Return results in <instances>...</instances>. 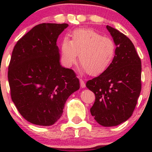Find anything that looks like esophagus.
<instances>
[{"label": "esophagus", "mask_w": 152, "mask_h": 152, "mask_svg": "<svg viewBox=\"0 0 152 152\" xmlns=\"http://www.w3.org/2000/svg\"><path fill=\"white\" fill-rule=\"evenodd\" d=\"M80 84H81V88H85V87H86V84H85V82L83 81V79H80Z\"/></svg>", "instance_id": "34e87169"}]
</instances>
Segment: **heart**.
I'll return each mask as SVG.
<instances>
[{"mask_svg":"<svg viewBox=\"0 0 152 152\" xmlns=\"http://www.w3.org/2000/svg\"><path fill=\"white\" fill-rule=\"evenodd\" d=\"M72 39L63 38L61 43V58L66 66L78 61L91 76H96L109 67L114 59L116 46L113 40L90 28L73 31Z\"/></svg>","mask_w":152,"mask_h":152,"instance_id":"obj_1","label":"heart"}]
</instances>
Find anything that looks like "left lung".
I'll return each instance as SVG.
<instances>
[{
    "mask_svg": "<svg viewBox=\"0 0 152 152\" xmlns=\"http://www.w3.org/2000/svg\"><path fill=\"white\" fill-rule=\"evenodd\" d=\"M116 46L112 62L102 74L86 82L95 94L91 114L100 125L117 126L132 116L142 89V62L133 43L106 26Z\"/></svg>",
    "mask_w": 152,
    "mask_h": 152,
    "instance_id": "1",
    "label": "left lung"
}]
</instances>
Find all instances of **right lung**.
<instances>
[{
	"mask_svg": "<svg viewBox=\"0 0 152 152\" xmlns=\"http://www.w3.org/2000/svg\"><path fill=\"white\" fill-rule=\"evenodd\" d=\"M68 26L38 24L18 40L12 52L8 72L12 101L34 124H54L69 96L80 88L74 71L60 64L57 38Z\"/></svg>",
	"mask_w": 152,
	"mask_h": 152,
	"instance_id": "1",
	"label": "right lung"
}]
</instances>
